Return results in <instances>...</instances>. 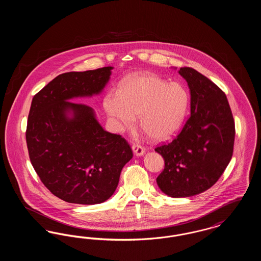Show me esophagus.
<instances>
[{"label":"esophagus","mask_w":261,"mask_h":261,"mask_svg":"<svg viewBox=\"0 0 261 261\" xmlns=\"http://www.w3.org/2000/svg\"><path fill=\"white\" fill-rule=\"evenodd\" d=\"M132 149L136 155H143L146 152V148L139 143H134L132 146Z\"/></svg>","instance_id":"34e87169"}]
</instances>
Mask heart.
<instances>
[{"mask_svg":"<svg viewBox=\"0 0 261 261\" xmlns=\"http://www.w3.org/2000/svg\"><path fill=\"white\" fill-rule=\"evenodd\" d=\"M189 93L179 83L151 73L123 81L118 95L109 94L105 109L120 128L131 127L139 115L140 127L152 140L164 141L181 128L189 108Z\"/></svg>","mask_w":261,"mask_h":261,"instance_id":"1","label":"heart"}]
</instances>
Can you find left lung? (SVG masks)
<instances>
[{
  "label": "left lung",
  "instance_id": "8db88e82",
  "mask_svg": "<svg viewBox=\"0 0 261 261\" xmlns=\"http://www.w3.org/2000/svg\"><path fill=\"white\" fill-rule=\"evenodd\" d=\"M191 92V115L182 130L154 150L164 169L156 183L172 198L192 197L213 186L232 159L235 121L223 91L191 67H181Z\"/></svg>",
  "mask_w": 261,
  "mask_h": 261
}]
</instances>
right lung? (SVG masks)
<instances>
[{
    "label": "right lung",
    "mask_w": 261,
    "mask_h": 261,
    "mask_svg": "<svg viewBox=\"0 0 261 261\" xmlns=\"http://www.w3.org/2000/svg\"><path fill=\"white\" fill-rule=\"evenodd\" d=\"M112 66L57 76L33 97L26 127L29 159L53 195L78 204L110 199L133 156L121 135L107 132L92 108L67 99L99 93ZM75 116L68 119L66 112Z\"/></svg>",
    "instance_id": "add662e5"
}]
</instances>
